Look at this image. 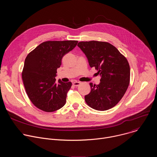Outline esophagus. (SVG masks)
Wrapping results in <instances>:
<instances>
[{
  "mask_svg": "<svg viewBox=\"0 0 157 157\" xmlns=\"http://www.w3.org/2000/svg\"><path fill=\"white\" fill-rule=\"evenodd\" d=\"M79 84H81V82L79 81H75L73 82V85L74 86H78Z\"/></svg>",
  "mask_w": 157,
  "mask_h": 157,
  "instance_id": "esophagus-1",
  "label": "esophagus"
}]
</instances>
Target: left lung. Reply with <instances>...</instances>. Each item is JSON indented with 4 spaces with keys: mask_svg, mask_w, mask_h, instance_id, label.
I'll list each match as a JSON object with an SVG mask.
<instances>
[{
    "mask_svg": "<svg viewBox=\"0 0 157 157\" xmlns=\"http://www.w3.org/2000/svg\"><path fill=\"white\" fill-rule=\"evenodd\" d=\"M78 46L91 68L101 76L99 85L90 83L91 90L85 101L91 108L106 110L114 107L125 94L130 83V66L127 58L113 44L105 41H80Z\"/></svg>",
    "mask_w": 157,
    "mask_h": 157,
    "instance_id": "8db88e82",
    "label": "left lung"
}]
</instances>
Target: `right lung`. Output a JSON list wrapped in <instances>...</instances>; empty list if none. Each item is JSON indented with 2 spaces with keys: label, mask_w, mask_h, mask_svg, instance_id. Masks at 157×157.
Listing matches in <instances>:
<instances>
[{
  "label": "right lung",
  "mask_w": 157,
  "mask_h": 157,
  "mask_svg": "<svg viewBox=\"0 0 157 157\" xmlns=\"http://www.w3.org/2000/svg\"><path fill=\"white\" fill-rule=\"evenodd\" d=\"M76 40L47 41L40 44L27 56L21 78L26 93L33 104L47 113L63 107L71 82L56 81L57 69L64 55L71 51Z\"/></svg>",
  "instance_id": "1"
}]
</instances>
